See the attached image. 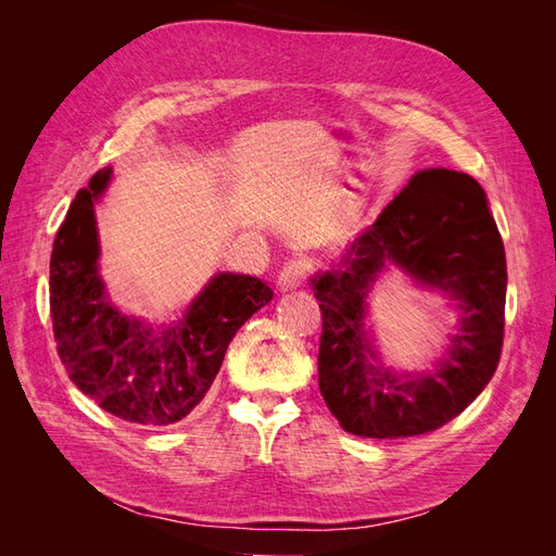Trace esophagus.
I'll use <instances>...</instances> for the list:
<instances>
[{"label": "esophagus", "mask_w": 556, "mask_h": 556, "mask_svg": "<svg viewBox=\"0 0 556 556\" xmlns=\"http://www.w3.org/2000/svg\"><path fill=\"white\" fill-rule=\"evenodd\" d=\"M306 278H308V264L304 260H290L288 264L280 268L278 288L282 292L296 290V288H301V285L306 282Z\"/></svg>", "instance_id": "1"}]
</instances>
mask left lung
<instances>
[{"mask_svg":"<svg viewBox=\"0 0 556 556\" xmlns=\"http://www.w3.org/2000/svg\"><path fill=\"white\" fill-rule=\"evenodd\" d=\"M384 261L463 301V331L431 375L401 379L374 365L365 292ZM323 313L317 382L341 427L364 439H408L457 417L492 380L506 325V252L476 178L431 169L410 178L350 245L341 268L311 280Z\"/></svg>","mask_w":556,"mask_h":556,"instance_id":"left-lung-1","label":"left lung"}]
</instances>
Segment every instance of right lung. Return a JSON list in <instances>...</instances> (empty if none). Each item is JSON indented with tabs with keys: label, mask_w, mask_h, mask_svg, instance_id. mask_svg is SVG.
Here are the masks:
<instances>
[{
	"label": "right lung",
	"mask_w": 556,
	"mask_h": 556,
	"mask_svg": "<svg viewBox=\"0 0 556 556\" xmlns=\"http://www.w3.org/2000/svg\"><path fill=\"white\" fill-rule=\"evenodd\" d=\"M111 169L78 190L50 255V317L58 355L72 382L99 408L143 427L188 417L220 371L229 341L271 301L266 282L241 274L215 276L188 315L169 327H146L117 313L97 276L94 199Z\"/></svg>",
	"instance_id": "right-lung-1"
}]
</instances>
